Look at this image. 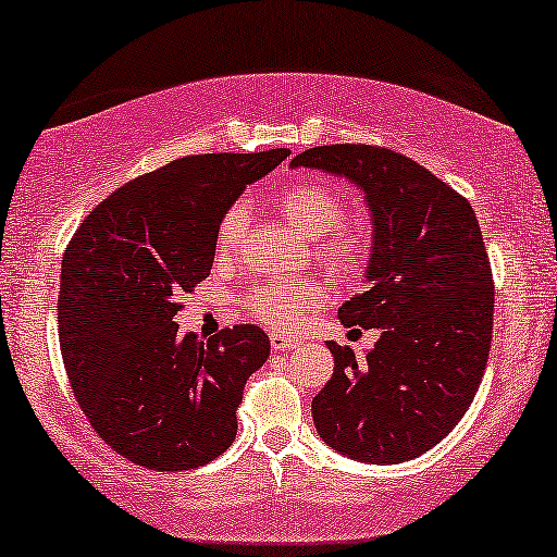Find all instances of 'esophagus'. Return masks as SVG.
Masks as SVG:
<instances>
[{"label":"esophagus","instance_id":"obj_1","mask_svg":"<svg viewBox=\"0 0 557 557\" xmlns=\"http://www.w3.org/2000/svg\"><path fill=\"white\" fill-rule=\"evenodd\" d=\"M296 346H301V341L284 336V333H271V348L273 350H294Z\"/></svg>","mask_w":557,"mask_h":557}]
</instances>
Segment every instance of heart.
I'll use <instances>...</instances> for the list:
<instances>
[{"label":"heart","mask_w":557,"mask_h":557,"mask_svg":"<svg viewBox=\"0 0 557 557\" xmlns=\"http://www.w3.org/2000/svg\"><path fill=\"white\" fill-rule=\"evenodd\" d=\"M276 209L290 226L315 238V253L323 263L338 271H354L368 251V231L356 219H344V196L326 182L298 178L278 189ZM246 228V203L236 201L226 209L216 228V253L228 256L242 242ZM329 288L323 281H263L246 290L242 304L253 321L278 331L304 326L308 315L326 304Z\"/></svg>","instance_id":"obj_1"}]
</instances>
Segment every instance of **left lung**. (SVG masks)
<instances>
[{"label":"left lung","instance_id":"obj_1","mask_svg":"<svg viewBox=\"0 0 557 557\" xmlns=\"http://www.w3.org/2000/svg\"><path fill=\"white\" fill-rule=\"evenodd\" d=\"M290 166L350 178L373 211L368 288L338 319L381 329V338L366 361L329 341L333 375L313 398V423L333 450L361 463L421 456L466 416L487 366L495 286L475 211L386 147L331 144Z\"/></svg>","mask_w":557,"mask_h":557}]
</instances>
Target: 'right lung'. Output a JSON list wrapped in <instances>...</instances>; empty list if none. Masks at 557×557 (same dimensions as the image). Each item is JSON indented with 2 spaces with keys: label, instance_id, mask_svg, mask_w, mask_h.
Wrapping results in <instances>:
<instances>
[{
  "label": "right lung",
  "instance_id": "1",
  "mask_svg": "<svg viewBox=\"0 0 557 557\" xmlns=\"http://www.w3.org/2000/svg\"><path fill=\"white\" fill-rule=\"evenodd\" d=\"M288 153L169 161L107 196L66 246L57 321L72 393L99 438L136 466L199 468L236 438L269 336L236 323L201 341L174 315L211 273L221 216Z\"/></svg>",
  "mask_w": 557,
  "mask_h": 557
}]
</instances>
